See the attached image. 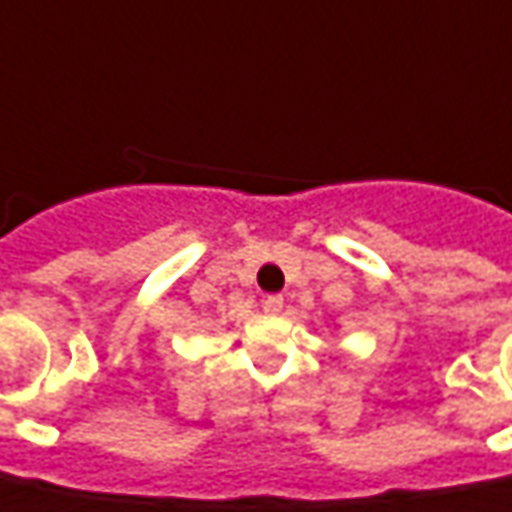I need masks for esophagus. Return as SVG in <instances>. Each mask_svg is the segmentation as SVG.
Segmentation results:
<instances>
[{
  "label": "esophagus",
  "mask_w": 512,
  "mask_h": 512,
  "mask_svg": "<svg viewBox=\"0 0 512 512\" xmlns=\"http://www.w3.org/2000/svg\"><path fill=\"white\" fill-rule=\"evenodd\" d=\"M263 310H266V313H280L282 310L280 293H268L266 299H263Z\"/></svg>",
  "instance_id": "obj_1"
}]
</instances>
